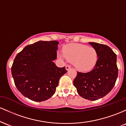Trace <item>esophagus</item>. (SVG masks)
Segmentation results:
<instances>
[{
  "mask_svg": "<svg viewBox=\"0 0 126 126\" xmlns=\"http://www.w3.org/2000/svg\"><path fill=\"white\" fill-rule=\"evenodd\" d=\"M70 68H71V66H70V65H66V69L67 70H69V69H70Z\"/></svg>",
  "mask_w": 126,
  "mask_h": 126,
  "instance_id": "obj_1",
  "label": "esophagus"
}]
</instances>
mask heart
Instances as JSON below:
<instances>
[{"mask_svg": "<svg viewBox=\"0 0 126 126\" xmlns=\"http://www.w3.org/2000/svg\"><path fill=\"white\" fill-rule=\"evenodd\" d=\"M63 53L59 54L61 59L73 62L75 67L82 71L92 69L98 60V53L93 47L79 44H70L64 46Z\"/></svg>", "mask_w": 126, "mask_h": 126, "instance_id": "b5f03b06", "label": "heart"}]
</instances>
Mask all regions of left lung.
I'll return each mask as SVG.
<instances>
[{
	"mask_svg": "<svg viewBox=\"0 0 126 126\" xmlns=\"http://www.w3.org/2000/svg\"><path fill=\"white\" fill-rule=\"evenodd\" d=\"M89 43L97 51V62L90 72H77L73 85L80 96L95 101L104 97L112 90L118 70L117 56L110 47L99 43Z\"/></svg>",
	"mask_w": 126,
	"mask_h": 126,
	"instance_id": "left-lung-1",
	"label": "left lung"
}]
</instances>
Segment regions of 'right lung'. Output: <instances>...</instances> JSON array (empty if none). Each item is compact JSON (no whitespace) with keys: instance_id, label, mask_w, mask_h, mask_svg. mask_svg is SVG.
Masks as SVG:
<instances>
[{"instance_id":"add662e5","label":"right lung","mask_w":126,"mask_h":126,"mask_svg":"<svg viewBox=\"0 0 126 126\" xmlns=\"http://www.w3.org/2000/svg\"><path fill=\"white\" fill-rule=\"evenodd\" d=\"M57 41H40L28 45L14 60L11 72L18 90L32 101L41 102L51 97L59 79L67 72L56 66Z\"/></svg>"}]
</instances>
